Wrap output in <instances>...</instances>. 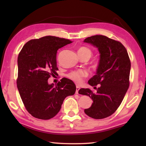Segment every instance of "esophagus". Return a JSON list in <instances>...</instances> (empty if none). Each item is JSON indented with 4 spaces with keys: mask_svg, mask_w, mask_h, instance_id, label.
Returning a JSON list of instances; mask_svg holds the SVG:
<instances>
[{
    "mask_svg": "<svg viewBox=\"0 0 146 146\" xmlns=\"http://www.w3.org/2000/svg\"><path fill=\"white\" fill-rule=\"evenodd\" d=\"M79 90H80V87H79V86H76V92H75L76 94L78 93Z\"/></svg>",
    "mask_w": 146,
    "mask_h": 146,
    "instance_id": "34e87169",
    "label": "esophagus"
}]
</instances>
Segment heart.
I'll list each match as a JSON object with an SVG mask.
<instances>
[{
    "mask_svg": "<svg viewBox=\"0 0 146 146\" xmlns=\"http://www.w3.org/2000/svg\"><path fill=\"white\" fill-rule=\"evenodd\" d=\"M78 52L80 53H88L90 56L91 57V51L90 49L84 48V47H82V48H80L78 49ZM87 75V73L85 71L83 70H78V71H73V72L70 73L68 75L69 78L72 79L73 81H75L76 83H80L82 81V78Z\"/></svg>",
    "mask_w": 146,
    "mask_h": 146,
    "instance_id": "obj_1",
    "label": "heart"
}]
</instances>
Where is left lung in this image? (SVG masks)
Instances as JSON below:
<instances>
[{"label": "left lung", "instance_id": "1", "mask_svg": "<svg viewBox=\"0 0 146 146\" xmlns=\"http://www.w3.org/2000/svg\"><path fill=\"white\" fill-rule=\"evenodd\" d=\"M84 42L96 47L99 51L96 74L88 84L100 86L96 93L88 88H81L78 93L93 100L91 107L84 110L86 114L102 119L114 113L122 103L129 86L131 62L126 49L120 42L104 35H94L86 38Z\"/></svg>", "mask_w": 146, "mask_h": 146}]
</instances>
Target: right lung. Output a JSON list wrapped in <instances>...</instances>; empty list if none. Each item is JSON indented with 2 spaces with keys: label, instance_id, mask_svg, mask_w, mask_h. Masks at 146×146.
Listing matches in <instances>:
<instances>
[{
  "label": "right lung",
  "instance_id": "add662e5",
  "mask_svg": "<svg viewBox=\"0 0 146 146\" xmlns=\"http://www.w3.org/2000/svg\"><path fill=\"white\" fill-rule=\"evenodd\" d=\"M71 42L68 39L46 36L28 41L19 54L17 88L33 117L42 120L54 117L66 97L75 94L76 86L70 79H62L55 85L48 82L58 70L57 50Z\"/></svg>",
  "mask_w": 146,
  "mask_h": 146
}]
</instances>
